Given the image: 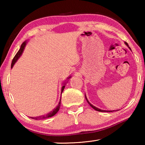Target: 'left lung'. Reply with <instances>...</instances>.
<instances>
[{
  "label": "left lung",
  "instance_id": "8db88e82",
  "mask_svg": "<svg viewBox=\"0 0 145 145\" xmlns=\"http://www.w3.org/2000/svg\"><path fill=\"white\" fill-rule=\"evenodd\" d=\"M125 44H126V45H127V46H129V45H128V44H127V43H126V42H125ZM129 48L130 49H131V48H130V47H129ZM85 97H86V100H87V102H88V104H89L91 105V107H93V109H94L95 110H96V111H100V112H112V111H104V110H101V109H99V108H97V107H96L93 106V105L92 104H91L89 102V101H88V99H87V98H86V95H85Z\"/></svg>",
  "mask_w": 145,
  "mask_h": 145
}]
</instances>
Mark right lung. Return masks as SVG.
Listing matches in <instances>:
<instances>
[{
	"instance_id": "add662e5",
	"label": "right lung",
	"mask_w": 145,
	"mask_h": 145,
	"mask_svg": "<svg viewBox=\"0 0 145 145\" xmlns=\"http://www.w3.org/2000/svg\"><path fill=\"white\" fill-rule=\"evenodd\" d=\"M25 45H26V42H24L22 44V45L20 46V50L18 51V52L16 53V54L15 55V56H14V58L13 59V61H12V63H11V68H13V65H14V63L16 62V61L18 60V59L20 57V56L22 55V54L23 51H24V48H25ZM69 78H70V77ZM65 85H64L62 87V89H61V93H63L64 89H65ZM60 105H61V100H60L59 103V104L57 105V106L52 111L49 112L48 114H46L45 115H43V116H38V117H33V118L31 117V118L34 119V120H43V119H45V118H50V117H52L53 116H54V115L58 112L59 110Z\"/></svg>"
}]
</instances>
